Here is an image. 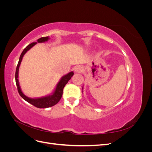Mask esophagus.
<instances>
[{"mask_svg": "<svg viewBox=\"0 0 152 152\" xmlns=\"http://www.w3.org/2000/svg\"><path fill=\"white\" fill-rule=\"evenodd\" d=\"M75 71L77 73H81L82 71H83V68L81 66H77L75 69Z\"/></svg>", "mask_w": 152, "mask_h": 152, "instance_id": "34e87169", "label": "esophagus"}]
</instances>
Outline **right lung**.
I'll return each mask as SVG.
<instances>
[{"mask_svg": "<svg viewBox=\"0 0 152 152\" xmlns=\"http://www.w3.org/2000/svg\"><path fill=\"white\" fill-rule=\"evenodd\" d=\"M49 39V37H41L37 40V42H44L45 41H48ZM37 44V42H33L24 49V50H23V52L21 53L19 61H18V65L16 66V73H15V80H16V84L17 86V89L20 95L21 96L22 98H23L25 101H26L27 102H28L29 103L31 104L32 105H34V107L37 108H49L50 107H53V106L57 104L59 101L60 100L61 98V96L63 95V90L64 87L65 86V85L68 83V82L70 80L71 77L73 75V72H71L70 73H68L67 75L63 76L60 81L59 82V83L58 84L56 88L55 91L54 92V93L51 96H45V97L43 98H37V99H31L29 98L28 97H26L24 94L22 93L21 90L20 89V87L19 85V82H18V70H19V67L21 64V60L23 56H24V54L28 51V50L31 48L34 45Z\"/></svg>", "mask_w": 152, "mask_h": 152, "instance_id": "add662e5", "label": "right lung"}]
</instances>
